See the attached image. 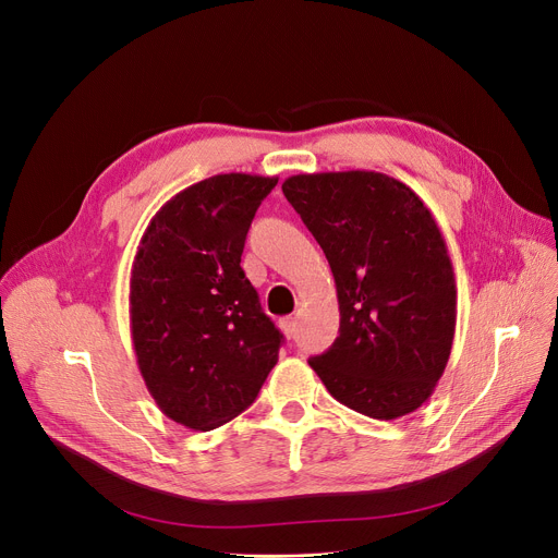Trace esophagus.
Here are the masks:
<instances>
[{
    "instance_id": "1",
    "label": "esophagus",
    "mask_w": 558,
    "mask_h": 558,
    "mask_svg": "<svg viewBox=\"0 0 558 558\" xmlns=\"http://www.w3.org/2000/svg\"><path fill=\"white\" fill-rule=\"evenodd\" d=\"M280 330H282V335H284L287 339L294 337V335H296V318H291V316L282 318V320H280Z\"/></svg>"
}]
</instances>
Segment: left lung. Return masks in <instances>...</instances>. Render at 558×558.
I'll return each mask as SVG.
<instances>
[{
    "instance_id": "8db88e82",
    "label": "left lung",
    "mask_w": 558,
    "mask_h": 558,
    "mask_svg": "<svg viewBox=\"0 0 558 558\" xmlns=\"http://www.w3.org/2000/svg\"><path fill=\"white\" fill-rule=\"evenodd\" d=\"M287 201L324 248L339 337L310 366L355 412L393 421L434 393L450 360L457 284L441 230L404 183L379 171L289 175Z\"/></svg>"
}]
</instances>
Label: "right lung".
I'll use <instances>...</instances> for the list:
<instances>
[{"label":"right lung","instance_id":"1","mask_svg":"<svg viewBox=\"0 0 558 558\" xmlns=\"http://www.w3.org/2000/svg\"><path fill=\"white\" fill-rule=\"evenodd\" d=\"M276 175L217 173L171 196L131 269V339L160 412L208 432L240 416L278 362L280 330L240 267Z\"/></svg>","mask_w":558,"mask_h":558}]
</instances>
